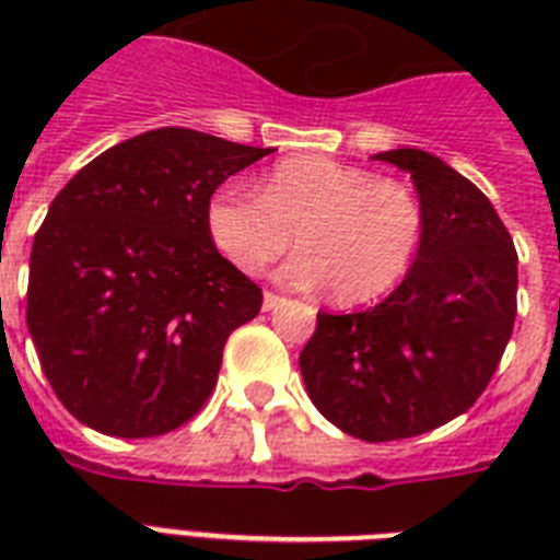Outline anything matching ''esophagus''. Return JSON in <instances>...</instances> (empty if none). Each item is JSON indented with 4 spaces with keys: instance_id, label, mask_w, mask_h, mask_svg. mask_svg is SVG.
Instances as JSON below:
<instances>
[{
    "instance_id": "esophagus-1",
    "label": "esophagus",
    "mask_w": 560,
    "mask_h": 560,
    "mask_svg": "<svg viewBox=\"0 0 560 560\" xmlns=\"http://www.w3.org/2000/svg\"><path fill=\"white\" fill-rule=\"evenodd\" d=\"M284 299L276 296V293H264V311H276Z\"/></svg>"
}]
</instances>
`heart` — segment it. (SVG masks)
Returning a JSON list of instances; mask_svg holds the SVG:
<instances>
[{
	"label": "heart",
	"instance_id": "obj_1",
	"mask_svg": "<svg viewBox=\"0 0 560 560\" xmlns=\"http://www.w3.org/2000/svg\"><path fill=\"white\" fill-rule=\"evenodd\" d=\"M206 226L232 267L261 272L296 235L302 246L279 270L290 288H331L342 305L389 293L416 264L424 211L398 179L328 156H293L264 177L258 194L229 183L209 200Z\"/></svg>",
	"mask_w": 560,
	"mask_h": 560
}]
</instances>
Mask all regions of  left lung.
<instances>
[{
	"label": "left lung",
	"mask_w": 560,
	"mask_h": 560,
	"mask_svg": "<svg viewBox=\"0 0 560 560\" xmlns=\"http://www.w3.org/2000/svg\"><path fill=\"white\" fill-rule=\"evenodd\" d=\"M372 160L412 177L421 249L381 305L316 314L299 369L342 433L392 442L447 424L482 395L514 328L517 253L491 200L447 162L418 148Z\"/></svg>",
	"instance_id": "8db88e82"
}]
</instances>
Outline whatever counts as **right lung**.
Instances as JSON below:
<instances>
[{
	"label": "right lung",
	"mask_w": 560,
	"mask_h": 560,
	"mask_svg": "<svg viewBox=\"0 0 560 560\" xmlns=\"http://www.w3.org/2000/svg\"><path fill=\"white\" fill-rule=\"evenodd\" d=\"M267 153L160 127L95 156L48 206L25 323L81 424L148 439L206 404L226 337L261 311V288L218 253L206 209L223 179Z\"/></svg>",
	"instance_id": "1"
}]
</instances>
